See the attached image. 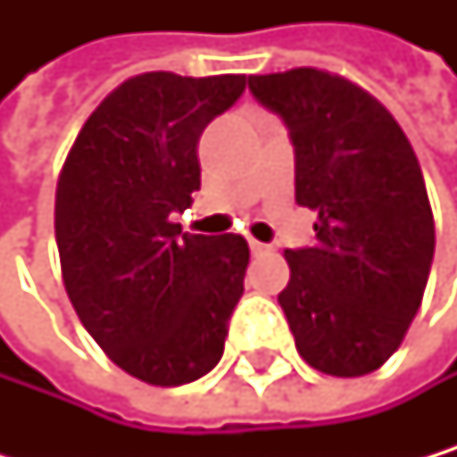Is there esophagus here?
<instances>
[{"mask_svg": "<svg viewBox=\"0 0 457 457\" xmlns=\"http://www.w3.org/2000/svg\"><path fill=\"white\" fill-rule=\"evenodd\" d=\"M249 249H252V254H266V252H271L269 244H260V241H249Z\"/></svg>", "mask_w": 457, "mask_h": 457, "instance_id": "esophagus-1", "label": "esophagus"}]
</instances>
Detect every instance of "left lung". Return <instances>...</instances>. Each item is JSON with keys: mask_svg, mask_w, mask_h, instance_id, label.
<instances>
[{"mask_svg": "<svg viewBox=\"0 0 457 457\" xmlns=\"http://www.w3.org/2000/svg\"><path fill=\"white\" fill-rule=\"evenodd\" d=\"M295 153V203L318 213L315 244L285 249L279 307L302 359L356 378L400 348L422 304L436 230L422 170L397 120L353 81L293 68L249 76Z\"/></svg>", "mask_w": 457, "mask_h": 457, "instance_id": "8db88e82", "label": "left lung"}]
</instances>
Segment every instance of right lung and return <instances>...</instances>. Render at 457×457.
Listing matches in <instances>:
<instances>
[{"label":"right lung","mask_w":457,"mask_h":457,"mask_svg":"<svg viewBox=\"0 0 457 457\" xmlns=\"http://www.w3.org/2000/svg\"><path fill=\"white\" fill-rule=\"evenodd\" d=\"M244 90L241 73L122 81L87 117L57 180L71 304L106 356L153 386L213 370L244 293L246 241L188 236L172 221L200 188V134Z\"/></svg>","instance_id":"1"}]
</instances>
